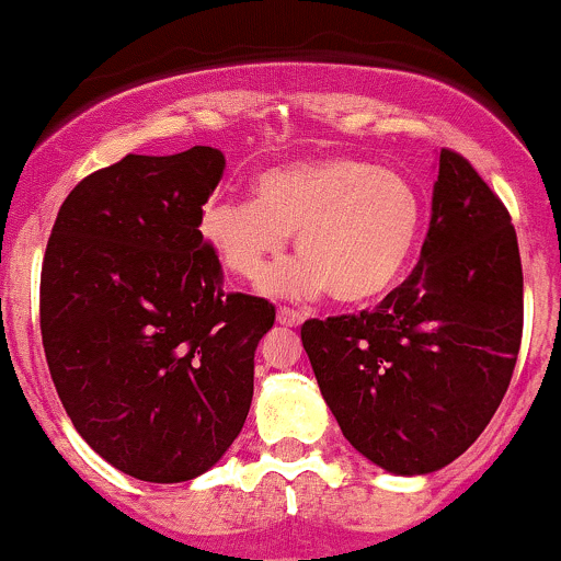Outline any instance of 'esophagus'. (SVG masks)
Returning <instances> with one entry per match:
<instances>
[{
	"mask_svg": "<svg viewBox=\"0 0 561 561\" xmlns=\"http://www.w3.org/2000/svg\"><path fill=\"white\" fill-rule=\"evenodd\" d=\"M301 314L297 310H288V307H280L278 310V323L280 325H288V329H297V325H301Z\"/></svg>",
	"mask_w": 561,
	"mask_h": 561,
	"instance_id": "1",
	"label": "esophagus"
}]
</instances>
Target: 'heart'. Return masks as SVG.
<instances>
[{"label":"heart","mask_w":561,"mask_h":561,"mask_svg":"<svg viewBox=\"0 0 561 561\" xmlns=\"http://www.w3.org/2000/svg\"><path fill=\"white\" fill-rule=\"evenodd\" d=\"M254 191L256 198L209 201L201 230L243 280H262L297 232L305 256L267 280L278 297L331 291L339 305H370L398 286L424 228L416 185L355 156L273 167L256 178Z\"/></svg>","instance_id":"obj_1"}]
</instances>
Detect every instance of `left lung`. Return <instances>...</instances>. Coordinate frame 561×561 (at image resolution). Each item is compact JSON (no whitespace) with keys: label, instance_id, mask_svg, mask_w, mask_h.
Segmentation results:
<instances>
[{"label":"left lung","instance_id":"obj_1","mask_svg":"<svg viewBox=\"0 0 561 561\" xmlns=\"http://www.w3.org/2000/svg\"><path fill=\"white\" fill-rule=\"evenodd\" d=\"M421 260L374 312L307 320L301 344L325 405L389 474L448 467L499 411L522 342V262L506 206L439 150Z\"/></svg>","mask_w":561,"mask_h":561}]
</instances>
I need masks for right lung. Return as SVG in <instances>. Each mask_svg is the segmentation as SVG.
Here are the masks:
<instances>
[{"label":"right lung","mask_w":561,"mask_h":561,"mask_svg":"<svg viewBox=\"0 0 561 561\" xmlns=\"http://www.w3.org/2000/svg\"><path fill=\"white\" fill-rule=\"evenodd\" d=\"M225 156H124L62 201L42 264V344L87 445L142 482L209 471L243 430L270 301L225 294L201 214Z\"/></svg>","instance_id":"add662e5"}]
</instances>
